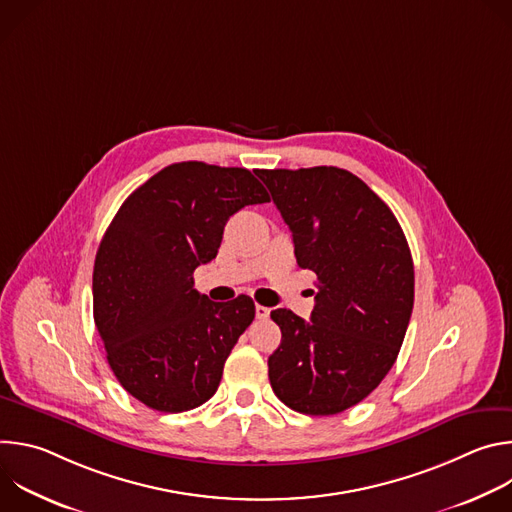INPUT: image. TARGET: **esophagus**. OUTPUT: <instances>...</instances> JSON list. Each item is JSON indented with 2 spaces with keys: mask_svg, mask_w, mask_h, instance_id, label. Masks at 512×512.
<instances>
[{
  "mask_svg": "<svg viewBox=\"0 0 512 512\" xmlns=\"http://www.w3.org/2000/svg\"><path fill=\"white\" fill-rule=\"evenodd\" d=\"M269 308H265V306H255V316H257V320H265V318H269Z\"/></svg>",
  "mask_w": 512,
  "mask_h": 512,
  "instance_id": "1",
  "label": "esophagus"
}]
</instances>
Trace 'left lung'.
<instances>
[{"mask_svg":"<svg viewBox=\"0 0 512 512\" xmlns=\"http://www.w3.org/2000/svg\"><path fill=\"white\" fill-rule=\"evenodd\" d=\"M318 277L310 322L277 308L281 344L269 356L273 393L306 415H336L387 377L413 310V259L391 208L354 174L316 166L259 170Z\"/></svg>","mask_w":512,"mask_h":512,"instance_id":"8db88e82","label":"left lung"}]
</instances>
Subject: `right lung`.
<instances>
[{"label":"right lung","instance_id":"obj_1","mask_svg":"<svg viewBox=\"0 0 512 512\" xmlns=\"http://www.w3.org/2000/svg\"><path fill=\"white\" fill-rule=\"evenodd\" d=\"M261 202L269 194L245 168L180 162L141 184L103 235L95 326L117 381L150 409L180 413L216 393L255 304L212 302L192 273L216 257L229 218Z\"/></svg>","mask_w":512,"mask_h":512}]
</instances>
